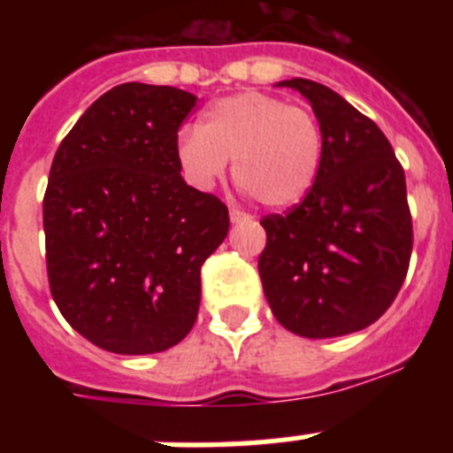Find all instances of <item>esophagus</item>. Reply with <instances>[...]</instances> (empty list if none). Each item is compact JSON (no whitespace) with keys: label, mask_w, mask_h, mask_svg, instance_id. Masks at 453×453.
Segmentation results:
<instances>
[{"label":"esophagus","mask_w":453,"mask_h":453,"mask_svg":"<svg viewBox=\"0 0 453 453\" xmlns=\"http://www.w3.org/2000/svg\"><path fill=\"white\" fill-rule=\"evenodd\" d=\"M229 218L234 224H240V222H247V219H251V215L245 213V211H240V208H231Z\"/></svg>","instance_id":"34e87169"}]
</instances>
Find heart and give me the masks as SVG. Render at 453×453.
Instances as JSON below:
<instances>
[{"label": "heart", "mask_w": 453, "mask_h": 453, "mask_svg": "<svg viewBox=\"0 0 453 453\" xmlns=\"http://www.w3.org/2000/svg\"><path fill=\"white\" fill-rule=\"evenodd\" d=\"M177 161L188 181L211 188L226 174L256 202L288 208L302 202L322 163V129L313 111L258 90L213 102L197 127L177 135Z\"/></svg>", "instance_id": "b5f03b06"}]
</instances>
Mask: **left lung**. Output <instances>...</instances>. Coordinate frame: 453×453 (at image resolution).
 Segmentation results:
<instances>
[{
  "instance_id": "8db88e82",
  "label": "left lung",
  "mask_w": 453,
  "mask_h": 453,
  "mask_svg": "<svg viewBox=\"0 0 453 453\" xmlns=\"http://www.w3.org/2000/svg\"><path fill=\"white\" fill-rule=\"evenodd\" d=\"M276 86L302 92L313 106L322 163L302 203L261 219L263 290L292 334H354L386 313L406 279L413 219L403 167L383 131L338 92L308 79Z\"/></svg>"
}]
</instances>
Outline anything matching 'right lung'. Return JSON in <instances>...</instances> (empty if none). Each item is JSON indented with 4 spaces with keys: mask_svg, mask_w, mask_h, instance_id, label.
Instances as JSON below:
<instances>
[{
    "mask_svg": "<svg viewBox=\"0 0 453 453\" xmlns=\"http://www.w3.org/2000/svg\"><path fill=\"white\" fill-rule=\"evenodd\" d=\"M195 104L172 86H115L51 163L42 199L51 297L72 329L113 354H156L186 338L203 261L229 234L226 206L188 186L177 161Z\"/></svg>",
    "mask_w": 453,
    "mask_h": 453,
    "instance_id": "add662e5",
    "label": "right lung"
}]
</instances>
